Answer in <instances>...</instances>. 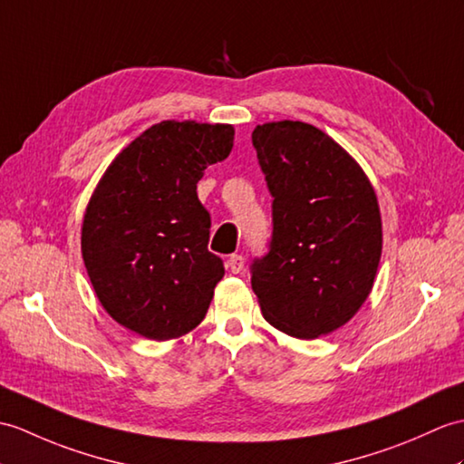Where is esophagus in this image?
<instances>
[{"label": "esophagus", "mask_w": 464, "mask_h": 464, "mask_svg": "<svg viewBox=\"0 0 464 464\" xmlns=\"http://www.w3.org/2000/svg\"><path fill=\"white\" fill-rule=\"evenodd\" d=\"M243 266H245V258L241 255H231L227 258V268L233 275H239L243 271Z\"/></svg>", "instance_id": "obj_1"}]
</instances>
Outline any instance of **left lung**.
Returning <instances> with one entry per match:
<instances>
[{
  "instance_id": "8db88e82",
  "label": "left lung",
  "mask_w": 464,
  "mask_h": 464,
  "mask_svg": "<svg viewBox=\"0 0 464 464\" xmlns=\"http://www.w3.org/2000/svg\"><path fill=\"white\" fill-rule=\"evenodd\" d=\"M253 146L273 196L271 245L251 265L258 306L288 336H324L372 293L382 256L378 198L358 161L316 126H256Z\"/></svg>"
}]
</instances>
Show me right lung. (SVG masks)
<instances>
[{
	"mask_svg": "<svg viewBox=\"0 0 464 464\" xmlns=\"http://www.w3.org/2000/svg\"><path fill=\"white\" fill-rule=\"evenodd\" d=\"M231 124L164 121L114 158L82 219L81 251L102 308L150 340L206 318L223 261L209 253V211L198 199L208 166L229 156Z\"/></svg>",
	"mask_w": 464,
	"mask_h": 464,
	"instance_id": "right-lung-1",
	"label": "right lung"
}]
</instances>
